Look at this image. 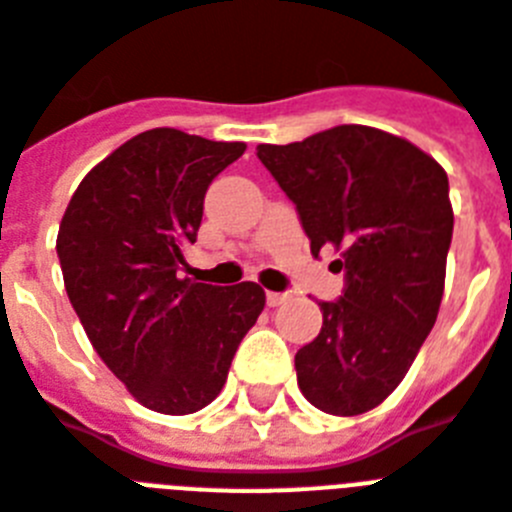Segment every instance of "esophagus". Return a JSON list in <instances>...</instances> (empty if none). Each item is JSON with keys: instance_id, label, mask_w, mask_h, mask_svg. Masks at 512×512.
<instances>
[{"instance_id": "34e87169", "label": "esophagus", "mask_w": 512, "mask_h": 512, "mask_svg": "<svg viewBox=\"0 0 512 512\" xmlns=\"http://www.w3.org/2000/svg\"><path fill=\"white\" fill-rule=\"evenodd\" d=\"M268 307H281V304L289 302V294H278V291H268Z\"/></svg>"}]
</instances>
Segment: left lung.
Listing matches in <instances>:
<instances>
[{"instance_id":"8db88e82","label":"left lung","mask_w":512,"mask_h":512,"mask_svg":"<svg viewBox=\"0 0 512 512\" xmlns=\"http://www.w3.org/2000/svg\"><path fill=\"white\" fill-rule=\"evenodd\" d=\"M294 200L309 249L341 255L346 289L296 351L299 390L333 416L367 414L406 377L435 325L453 239L448 174L406 137L341 124L302 143L257 145Z\"/></svg>"}]
</instances>
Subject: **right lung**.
Wrapping results in <instances>:
<instances>
[{
  "mask_svg": "<svg viewBox=\"0 0 512 512\" xmlns=\"http://www.w3.org/2000/svg\"><path fill=\"white\" fill-rule=\"evenodd\" d=\"M244 150L171 127L140 132L85 174L59 223L64 289L93 349L158 414L216 401L265 307L252 281L223 289L176 276L208 184Z\"/></svg>",
  "mask_w": 512,
  "mask_h": 512,
  "instance_id": "right-lung-1",
  "label": "right lung"
}]
</instances>
